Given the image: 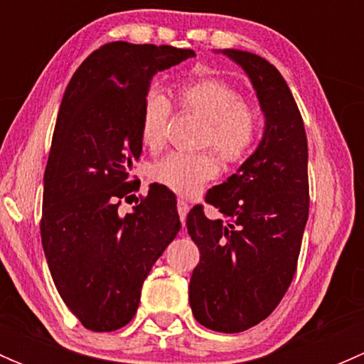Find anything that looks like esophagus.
<instances>
[{
  "mask_svg": "<svg viewBox=\"0 0 364 364\" xmlns=\"http://www.w3.org/2000/svg\"><path fill=\"white\" fill-rule=\"evenodd\" d=\"M190 211V204L185 203L183 199L178 200V213H179V218H181V223L185 225V220H186V215H188Z\"/></svg>",
  "mask_w": 364,
  "mask_h": 364,
  "instance_id": "1",
  "label": "esophagus"
}]
</instances>
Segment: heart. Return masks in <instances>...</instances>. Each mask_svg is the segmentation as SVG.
<instances>
[{
  "instance_id": "obj_1",
  "label": "heart",
  "mask_w": 364,
  "mask_h": 364,
  "mask_svg": "<svg viewBox=\"0 0 364 364\" xmlns=\"http://www.w3.org/2000/svg\"><path fill=\"white\" fill-rule=\"evenodd\" d=\"M183 111L204 117L200 144L213 146L227 164H241L252 155L262 134V117L248 102L241 100L236 86L218 77L188 80L176 90ZM171 102L159 90L146 93L139 111V137L151 151L164 146L171 119ZM215 151L168 153L151 165L149 178L179 196H196L220 172Z\"/></svg>"
}]
</instances>
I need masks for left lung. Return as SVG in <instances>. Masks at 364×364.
<instances>
[{
    "label": "left lung",
    "mask_w": 364,
    "mask_h": 364,
    "mask_svg": "<svg viewBox=\"0 0 364 364\" xmlns=\"http://www.w3.org/2000/svg\"><path fill=\"white\" fill-rule=\"evenodd\" d=\"M223 54L243 67L266 116L255 153L203 205L186 216L200 260L190 278L197 322L218 333H241L267 317L294 278L308 220V142L303 117L287 82L269 61L245 50Z\"/></svg>",
    "instance_id": "8db88e82"
}]
</instances>
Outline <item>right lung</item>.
Here are the masks:
<instances>
[{
  "label": "right lung",
  "mask_w": 364,
  "mask_h": 364,
  "mask_svg": "<svg viewBox=\"0 0 364 364\" xmlns=\"http://www.w3.org/2000/svg\"><path fill=\"white\" fill-rule=\"evenodd\" d=\"M192 49L111 42L75 70L61 100L43 176L40 236L68 310L91 331L134 318L153 264L181 229L174 193L149 186L121 215L139 183V111L151 79Z\"/></svg>",
  "instance_id": "add662e5"
}]
</instances>
